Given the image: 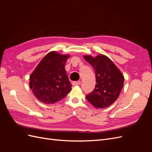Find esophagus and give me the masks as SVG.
<instances>
[{"instance_id":"esophagus-1","label":"esophagus","mask_w":152,"mask_h":152,"mask_svg":"<svg viewBox=\"0 0 152 152\" xmlns=\"http://www.w3.org/2000/svg\"><path fill=\"white\" fill-rule=\"evenodd\" d=\"M80 84V81L78 80V81H73L72 82V85L73 86H78Z\"/></svg>"}]
</instances>
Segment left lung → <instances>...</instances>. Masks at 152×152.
<instances>
[{"label": "left lung", "instance_id": "8db88e82", "mask_svg": "<svg viewBox=\"0 0 152 152\" xmlns=\"http://www.w3.org/2000/svg\"><path fill=\"white\" fill-rule=\"evenodd\" d=\"M84 58L93 67L96 82L94 90L86 95L87 100L96 108L109 107L117 100L123 87V75L115 64L103 54L96 58Z\"/></svg>", "mask_w": 152, "mask_h": 152}]
</instances>
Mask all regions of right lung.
Listing matches in <instances>:
<instances>
[{
    "label": "right lung",
    "instance_id": "add662e5",
    "mask_svg": "<svg viewBox=\"0 0 152 152\" xmlns=\"http://www.w3.org/2000/svg\"><path fill=\"white\" fill-rule=\"evenodd\" d=\"M68 55L49 53L40 61L30 77V86L40 102L50 104L59 102L70 93L72 85L65 64Z\"/></svg>",
    "mask_w": 152,
    "mask_h": 152
}]
</instances>
